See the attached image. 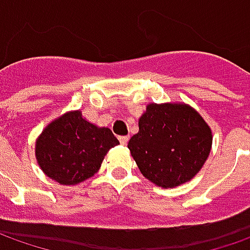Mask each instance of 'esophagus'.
<instances>
[{"label":"esophagus","instance_id":"1","mask_svg":"<svg viewBox=\"0 0 250 250\" xmlns=\"http://www.w3.org/2000/svg\"><path fill=\"white\" fill-rule=\"evenodd\" d=\"M128 137L127 135H122V137H119V141H120V144L122 145H127V142H128Z\"/></svg>","mask_w":250,"mask_h":250}]
</instances>
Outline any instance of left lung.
I'll return each mask as SVG.
<instances>
[{
  "instance_id": "1",
  "label": "left lung",
  "mask_w": 250,
  "mask_h": 250,
  "mask_svg": "<svg viewBox=\"0 0 250 250\" xmlns=\"http://www.w3.org/2000/svg\"><path fill=\"white\" fill-rule=\"evenodd\" d=\"M128 149L141 174L156 186L172 189L193 179L212 147V130L183 103L149 104Z\"/></svg>"
}]
</instances>
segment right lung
I'll return each instance as SVG.
<instances>
[{
  "instance_id": "1",
  "label": "right lung",
  "mask_w": 250,
  "mask_h": 250,
  "mask_svg": "<svg viewBox=\"0 0 250 250\" xmlns=\"http://www.w3.org/2000/svg\"><path fill=\"white\" fill-rule=\"evenodd\" d=\"M119 145L108 127H98L81 111L65 112L43 128L35 141V159L47 178L78 185L98 172L109 149Z\"/></svg>"
}]
</instances>
